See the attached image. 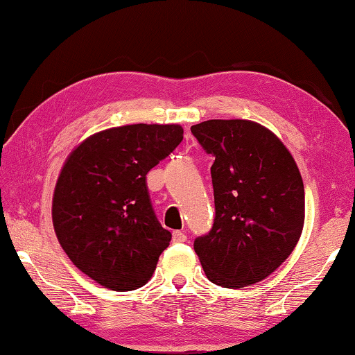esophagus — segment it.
I'll return each instance as SVG.
<instances>
[{"label": "esophagus", "instance_id": "obj_1", "mask_svg": "<svg viewBox=\"0 0 355 355\" xmlns=\"http://www.w3.org/2000/svg\"><path fill=\"white\" fill-rule=\"evenodd\" d=\"M187 241V236L184 234L182 231H174L173 232V242L174 244H181V242H186Z\"/></svg>", "mask_w": 355, "mask_h": 355}]
</instances>
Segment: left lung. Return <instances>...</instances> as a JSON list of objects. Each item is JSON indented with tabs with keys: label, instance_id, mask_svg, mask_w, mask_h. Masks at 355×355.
Listing matches in <instances>:
<instances>
[{
	"label": "left lung",
	"instance_id": "left-lung-1",
	"mask_svg": "<svg viewBox=\"0 0 355 355\" xmlns=\"http://www.w3.org/2000/svg\"><path fill=\"white\" fill-rule=\"evenodd\" d=\"M211 164L215 221L193 241L207 278L244 288L291 255L304 227V182L276 135L247 119H210L191 128Z\"/></svg>",
	"mask_w": 355,
	"mask_h": 355
}]
</instances>
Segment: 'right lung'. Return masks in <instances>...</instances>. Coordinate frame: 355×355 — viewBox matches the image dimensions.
<instances>
[{
  "mask_svg": "<svg viewBox=\"0 0 355 355\" xmlns=\"http://www.w3.org/2000/svg\"><path fill=\"white\" fill-rule=\"evenodd\" d=\"M182 134L179 124L121 125L90 135L67 157L53 196V226L72 263L105 288H142L169 245L147 173Z\"/></svg>",
  "mask_w": 355,
  "mask_h": 355,
  "instance_id": "obj_1",
  "label": "right lung"
}]
</instances>
